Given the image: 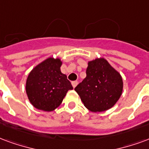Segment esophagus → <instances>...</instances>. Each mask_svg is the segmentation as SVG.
I'll return each mask as SVG.
<instances>
[{
  "label": "esophagus",
  "instance_id": "34e87169",
  "mask_svg": "<svg viewBox=\"0 0 149 149\" xmlns=\"http://www.w3.org/2000/svg\"><path fill=\"white\" fill-rule=\"evenodd\" d=\"M77 84H78L77 81V80H75V81H72V85L73 88H75L76 86L77 85Z\"/></svg>",
  "mask_w": 149,
  "mask_h": 149
}]
</instances>
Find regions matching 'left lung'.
I'll list each match as a JSON object with an SVG mask.
<instances>
[{"label": "left lung", "instance_id": "obj_1", "mask_svg": "<svg viewBox=\"0 0 149 149\" xmlns=\"http://www.w3.org/2000/svg\"><path fill=\"white\" fill-rule=\"evenodd\" d=\"M88 65L87 76L75 91L89 111H105L119 100L123 89L122 78L104 58L90 61Z\"/></svg>", "mask_w": 149, "mask_h": 149}]
</instances>
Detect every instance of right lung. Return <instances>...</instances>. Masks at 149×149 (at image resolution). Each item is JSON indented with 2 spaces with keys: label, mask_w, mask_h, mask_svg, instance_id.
<instances>
[{
  "label": "right lung",
  "mask_w": 149,
  "mask_h": 149,
  "mask_svg": "<svg viewBox=\"0 0 149 149\" xmlns=\"http://www.w3.org/2000/svg\"><path fill=\"white\" fill-rule=\"evenodd\" d=\"M61 61L49 58L31 71L26 82L28 100L35 108L52 111L62 102L69 90L73 88L66 75L61 72Z\"/></svg>",
  "instance_id": "1"
}]
</instances>
